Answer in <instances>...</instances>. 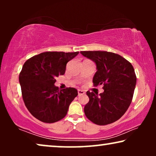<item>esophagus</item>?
Wrapping results in <instances>:
<instances>
[{"instance_id":"1","label":"esophagus","mask_w":156,"mask_h":156,"mask_svg":"<svg viewBox=\"0 0 156 156\" xmlns=\"http://www.w3.org/2000/svg\"><path fill=\"white\" fill-rule=\"evenodd\" d=\"M85 94V92L83 90H80V89H79L78 90V95L79 96L83 95V94Z\"/></svg>"}]
</instances>
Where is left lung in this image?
I'll use <instances>...</instances> for the list:
<instances>
[{
	"label": "left lung",
	"instance_id": "8db88e82",
	"mask_svg": "<svg viewBox=\"0 0 156 156\" xmlns=\"http://www.w3.org/2000/svg\"><path fill=\"white\" fill-rule=\"evenodd\" d=\"M83 56L91 59L97 71L93 77L94 86L103 84L104 91L99 95L87 91L89 101L84 114L91 122L103 126L119 120L133 99L136 84L133 67L118 54L106 51H82Z\"/></svg>",
	"mask_w": 156,
	"mask_h": 156
}]
</instances>
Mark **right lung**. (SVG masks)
Returning a JSON list of instances; mask_svg holds the SVG:
<instances>
[{
    "instance_id": "1",
    "label": "right lung",
    "mask_w": 156,
    "mask_h": 156,
    "mask_svg": "<svg viewBox=\"0 0 156 156\" xmlns=\"http://www.w3.org/2000/svg\"><path fill=\"white\" fill-rule=\"evenodd\" d=\"M79 52H45L33 56L23 66L19 82L23 99L30 113L44 123H55L67 114L69 104L78 95L69 87L55 86V78L63 75L68 62Z\"/></svg>"
}]
</instances>
